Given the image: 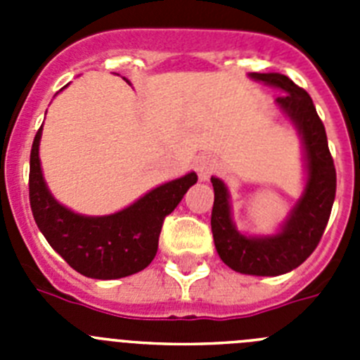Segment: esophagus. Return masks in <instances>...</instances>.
Wrapping results in <instances>:
<instances>
[{
	"instance_id": "1",
	"label": "esophagus",
	"mask_w": 360,
	"mask_h": 360,
	"mask_svg": "<svg viewBox=\"0 0 360 360\" xmlns=\"http://www.w3.org/2000/svg\"><path fill=\"white\" fill-rule=\"evenodd\" d=\"M195 165H196V171H198L200 178H202V180H207V178L211 176L216 169V158L212 157V155H202V157L196 158Z\"/></svg>"
}]
</instances>
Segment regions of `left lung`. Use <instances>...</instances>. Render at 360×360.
I'll return each instance as SVG.
<instances>
[{
	"label": "left lung",
	"mask_w": 360,
	"mask_h": 360,
	"mask_svg": "<svg viewBox=\"0 0 360 360\" xmlns=\"http://www.w3.org/2000/svg\"><path fill=\"white\" fill-rule=\"evenodd\" d=\"M250 77L287 91V95L276 98V103L303 135L308 162L307 189L279 234L245 238L232 225L224 182L211 178L214 187L211 229L221 262L232 270L250 276H279L297 269L319 245L335 200V165L324 124L310 95L281 73H250Z\"/></svg>",
	"instance_id": "obj_1"
}]
</instances>
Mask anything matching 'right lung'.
Listing matches in <instances>:
<instances>
[{
    "mask_svg": "<svg viewBox=\"0 0 360 360\" xmlns=\"http://www.w3.org/2000/svg\"><path fill=\"white\" fill-rule=\"evenodd\" d=\"M39 139L41 128L30 151L28 196L34 219L50 247L86 278L117 279L144 270L158 250L165 216L174 211L198 176L189 173L164 184L115 214L81 216L57 203L46 189Z\"/></svg>",
    "mask_w": 360,
    "mask_h": 360,
    "instance_id": "1",
    "label": "right lung"
}]
</instances>
